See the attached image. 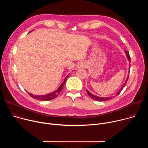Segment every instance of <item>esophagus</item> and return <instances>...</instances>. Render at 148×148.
I'll list each match as a JSON object with an SVG mask.
<instances>
[{
    "label": "esophagus",
    "instance_id": "34e87169",
    "mask_svg": "<svg viewBox=\"0 0 148 148\" xmlns=\"http://www.w3.org/2000/svg\"><path fill=\"white\" fill-rule=\"evenodd\" d=\"M86 67H87V64L86 62L84 61L79 62L77 66L78 69H83V68H86Z\"/></svg>",
    "mask_w": 148,
    "mask_h": 148
}]
</instances>
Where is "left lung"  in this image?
<instances>
[{"instance_id": "8db88e82", "label": "left lung", "mask_w": 148, "mask_h": 148, "mask_svg": "<svg viewBox=\"0 0 148 148\" xmlns=\"http://www.w3.org/2000/svg\"><path fill=\"white\" fill-rule=\"evenodd\" d=\"M125 54H126V57H127L128 61H130V62H129V68H130V69H130V66H131V64H130V63H131V57H130V53H129V52H128V51H126V50H125ZM129 73H130V71H129ZM128 77H129V75H128L127 78H126V79L125 81V82L123 83L122 86L121 87L120 90H119V91H118L115 93V96H117L119 94H120L121 91L123 90V88L125 87L126 83H127V81H128ZM86 91H87V92L88 95H89L92 99H94V100H95V101H108V100H110V99H112V98H114V97H115V96H111V97H98V96H97V95H94V94H91V93L90 92L87 90H86Z\"/></svg>"}]
</instances>
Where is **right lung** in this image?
<instances>
[{
  "label": "right lung",
  "mask_w": 148,
  "mask_h": 148,
  "mask_svg": "<svg viewBox=\"0 0 148 148\" xmlns=\"http://www.w3.org/2000/svg\"><path fill=\"white\" fill-rule=\"evenodd\" d=\"M69 77V74L66 76V77L64 79V81H63L62 83L61 84L60 86L58 88V89L56 91H54V92H50L49 94H46V95H33V94H30L29 93V92H27V93L32 97H33V98L36 99H37V100H40V101H49V100H51V99H53L54 98H56L58 95V94H60V92L61 91V90H62L63 88V86L64 85L65 82H66V80L67 79V78Z\"/></svg>",
  "instance_id": "obj_1"
}]
</instances>
